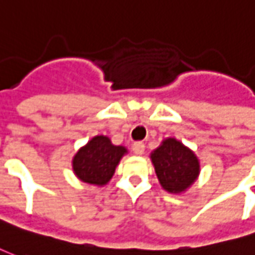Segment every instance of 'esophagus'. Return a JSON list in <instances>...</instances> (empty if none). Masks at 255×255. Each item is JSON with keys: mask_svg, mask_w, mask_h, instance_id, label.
<instances>
[{"mask_svg": "<svg viewBox=\"0 0 255 255\" xmlns=\"http://www.w3.org/2000/svg\"><path fill=\"white\" fill-rule=\"evenodd\" d=\"M132 151L136 154V155H143V152H144V144L142 142H136L133 143L132 146Z\"/></svg>", "mask_w": 255, "mask_h": 255, "instance_id": "esophagus-1", "label": "esophagus"}]
</instances>
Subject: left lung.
<instances>
[{
  "label": "left lung",
  "mask_w": 255,
  "mask_h": 255,
  "mask_svg": "<svg viewBox=\"0 0 255 255\" xmlns=\"http://www.w3.org/2000/svg\"><path fill=\"white\" fill-rule=\"evenodd\" d=\"M150 158L159 184L169 193H185L199 178V158L175 137L163 139Z\"/></svg>",
  "instance_id": "left-lung-1"
}]
</instances>
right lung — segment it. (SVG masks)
I'll use <instances>...</instances> for the list:
<instances>
[{"label":"right lung","mask_w":255,"mask_h":255,"mask_svg":"<svg viewBox=\"0 0 255 255\" xmlns=\"http://www.w3.org/2000/svg\"><path fill=\"white\" fill-rule=\"evenodd\" d=\"M127 147L113 144L107 135H96L75 152L71 161L73 171L80 181L94 186H105L112 180Z\"/></svg>","instance_id":"obj_1"}]
</instances>
